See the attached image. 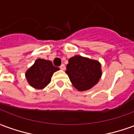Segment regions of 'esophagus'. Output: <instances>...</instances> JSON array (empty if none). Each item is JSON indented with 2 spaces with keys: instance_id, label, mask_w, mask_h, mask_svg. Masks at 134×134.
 I'll return each instance as SVG.
<instances>
[{
  "instance_id": "esophagus-1",
  "label": "esophagus",
  "mask_w": 134,
  "mask_h": 134,
  "mask_svg": "<svg viewBox=\"0 0 134 134\" xmlns=\"http://www.w3.org/2000/svg\"><path fill=\"white\" fill-rule=\"evenodd\" d=\"M59 68H60V69H61V70H65V65H64V64H61V66L59 67Z\"/></svg>"
}]
</instances>
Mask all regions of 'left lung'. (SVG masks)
<instances>
[{
  "instance_id": "1",
  "label": "left lung",
  "mask_w": 134,
  "mask_h": 134,
  "mask_svg": "<svg viewBox=\"0 0 134 134\" xmlns=\"http://www.w3.org/2000/svg\"><path fill=\"white\" fill-rule=\"evenodd\" d=\"M68 62L65 72L77 90H89L98 83L102 75L98 62L77 55L71 57Z\"/></svg>"
}]
</instances>
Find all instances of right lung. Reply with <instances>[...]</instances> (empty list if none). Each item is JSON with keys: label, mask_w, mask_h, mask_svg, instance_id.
I'll list each match as a JSON object with an SVG mask.
<instances>
[{"label": "right lung", "mask_w": 134, "mask_h": 134, "mask_svg": "<svg viewBox=\"0 0 134 134\" xmlns=\"http://www.w3.org/2000/svg\"><path fill=\"white\" fill-rule=\"evenodd\" d=\"M59 70V67H54L51 61L38 59L26 71V77L33 87L43 89L50 82L54 72Z\"/></svg>", "instance_id": "right-lung-1"}]
</instances>
